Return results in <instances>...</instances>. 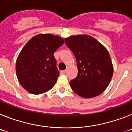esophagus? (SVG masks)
Masks as SVG:
<instances>
[{
    "instance_id": "34e87169",
    "label": "esophagus",
    "mask_w": 132,
    "mask_h": 132,
    "mask_svg": "<svg viewBox=\"0 0 132 132\" xmlns=\"http://www.w3.org/2000/svg\"><path fill=\"white\" fill-rule=\"evenodd\" d=\"M66 72H67V70H63V71H61V74H65Z\"/></svg>"
}]
</instances>
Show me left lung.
Segmentation results:
<instances>
[{"label":"left lung","instance_id":"left-lung-1","mask_svg":"<svg viewBox=\"0 0 132 132\" xmlns=\"http://www.w3.org/2000/svg\"><path fill=\"white\" fill-rule=\"evenodd\" d=\"M65 41L77 62L78 75L70 81L72 90L86 98L102 94L109 85L114 71L108 50L88 35L71 36Z\"/></svg>","mask_w":132,"mask_h":132}]
</instances>
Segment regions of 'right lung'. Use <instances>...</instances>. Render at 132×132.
Wrapping results in <instances>:
<instances>
[{"label": "right lung", "mask_w": 132, "mask_h": 132, "mask_svg": "<svg viewBox=\"0 0 132 132\" xmlns=\"http://www.w3.org/2000/svg\"><path fill=\"white\" fill-rule=\"evenodd\" d=\"M63 44L62 38L49 34L36 35L26 43L16 63L17 78L24 89L39 94L53 88L59 75L53 53Z\"/></svg>", "instance_id": "add662e5"}]
</instances>
